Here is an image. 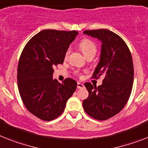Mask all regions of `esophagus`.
<instances>
[{
	"label": "esophagus",
	"mask_w": 148,
	"mask_h": 148,
	"mask_svg": "<svg viewBox=\"0 0 148 148\" xmlns=\"http://www.w3.org/2000/svg\"><path fill=\"white\" fill-rule=\"evenodd\" d=\"M84 87V85L80 82H77V89H82Z\"/></svg>",
	"instance_id": "esophagus-1"
}]
</instances>
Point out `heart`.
Here are the masks:
<instances>
[{
	"mask_svg": "<svg viewBox=\"0 0 148 148\" xmlns=\"http://www.w3.org/2000/svg\"><path fill=\"white\" fill-rule=\"evenodd\" d=\"M80 48L86 57L92 54L95 55L96 53V46L90 40H83L80 43ZM68 53H69V51L68 50L65 53V56H68Z\"/></svg>",
	"mask_w": 148,
	"mask_h": 148,
	"instance_id": "obj_1",
	"label": "heart"
}]
</instances>
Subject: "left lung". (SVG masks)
<instances>
[{
    "label": "left lung",
    "mask_w": 148,
    "mask_h": 148,
    "mask_svg": "<svg viewBox=\"0 0 148 148\" xmlns=\"http://www.w3.org/2000/svg\"><path fill=\"white\" fill-rule=\"evenodd\" d=\"M101 43L100 59L93 77L103 76L99 86L84 85L89 96L83 101L84 110L92 118L105 120L122 110L131 94L134 68L131 53L123 40L108 29L86 30L84 32Z\"/></svg>",
    "instance_id": "left-lung-1"
}]
</instances>
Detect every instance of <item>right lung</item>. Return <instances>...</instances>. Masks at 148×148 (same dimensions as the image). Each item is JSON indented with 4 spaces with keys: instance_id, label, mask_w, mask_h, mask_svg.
Instances as JSON below:
<instances>
[{
    "instance_id": "add662e5",
    "label": "right lung",
    "mask_w": 148,
    "mask_h": 148,
    "mask_svg": "<svg viewBox=\"0 0 148 148\" xmlns=\"http://www.w3.org/2000/svg\"><path fill=\"white\" fill-rule=\"evenodd\" d=\"M78 32L47 29L27 43L18 64V92L29 112L50 121L64 111L77 82L67 78L60 84L53 79V67L62 64L65 53Z\"/></svg>"
}]
</instances>
